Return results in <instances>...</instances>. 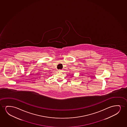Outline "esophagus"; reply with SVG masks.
I'll return each instance as SVG.
<instances>
[{
	"mask_svg": "<svg viewBox=\"0 0 127 127\" xmlns=\"http://www.w3.org/2000/svg\"><path fill=\"white\" fill-rule=\"evenodd\" d=\"M58 71H60V72H62V70H59Z\"/></svg>",
	"mask_w": 127,
	"mask_h": 127,
	"instance_id": "esophagus-1",
	"label": "esophagus"
}]
</instances>
